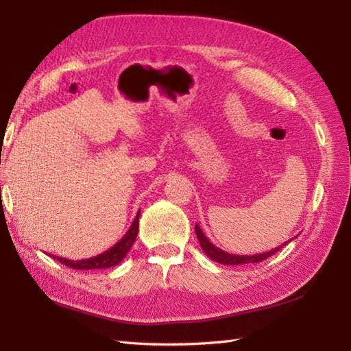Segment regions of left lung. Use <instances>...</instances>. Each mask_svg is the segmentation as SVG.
Masks as SVG:
<instances>
[{"mask_svg":"<svg viewBox=\"0 0 351 351\" xmlns=\"http://www.w3.org/2000/svg\"><path fill=\"white\" fill-rule=\"evenodd\" d=\"M195 230H196L197 240L200 243V247H202V250L205 252V255L210 259L215 261V263L223 264V265H241V264H250V263H261V261H264L267 258H270L271 255H274L276 252L280 250L283 245L291 241V240L285 241L283 244H280L279 247L271 249V250L264 252V253H258V255H232V253H228L225 250L219 249L217 245H214L210 240H208L206 235L202 232V229L199 228V225H196Z\"/></svg>","mask_w":351,"mask_h":351,"instance_id":"obj_1","label":"left lung"}]
</instances>
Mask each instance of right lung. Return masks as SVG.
Instances as JSON below:
<instances>
[{"mask_svg":"<svg viewBox=\"0 0 351 351\" xmlns=\"http://www.w3.org/2000/svg\"><path fill=\"white\" fill-rule=\"evenodd\" d=\"M138 217H140V211L137 213L136 219H134L128 232H126L121 240L113 245V247L99 253V255H96L93 258H87V259H80V261H72L62 256H54V259H57L58 263H62L71 268H75V270H96V268H99L101 270V268L114 267L121 263L126 255H128L134 241H136L137 234H138Z\"/></svg>","mask_w":351,"mask_h":351,"instance_id":"right-lung-1","label":"right lung"}]
</instances>
